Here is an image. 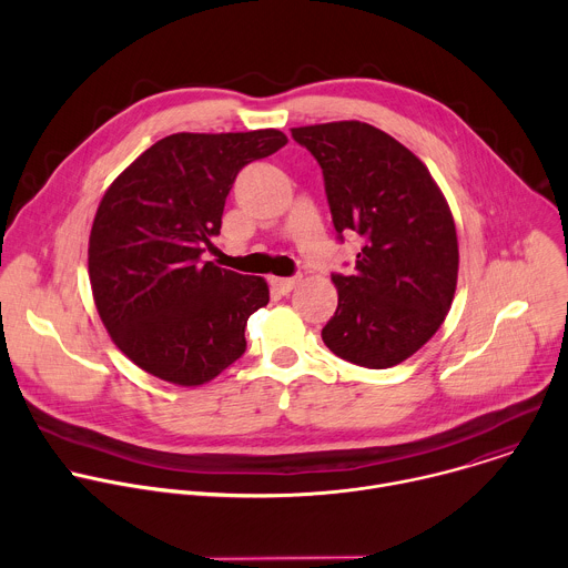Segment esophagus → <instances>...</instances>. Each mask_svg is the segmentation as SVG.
Returning <instances> with one entry per match:
<instances>
[{
  "mask_svg": "<svg viewBox=\"0 0 568 568\" xmlns=\"http://www.w3.org/2000/svg\"><path fill=\"white\" fill-rule=\"evenodd\" d=\"M296 283L298 278H272V287L283 296H287L296 287Z\"/></svg>",
  "mask_w": 568,
  "mask_h": 568,
  "instance_id": "34e87169",
  "label": "esophagus"
}]
</instances>
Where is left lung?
I'll list each match as a JSON object with an SVG mask.
<instances>
[{"instance_id":"8db88e82","label":"left lung","mask_w":568,"mask_h":568,"mask_svg":"<svg viewBox=\"0 0 568 568\" xmlns=\"http://www.w3.org/2000/svg\"><path fill=\"white\" fill-rule=\"evenodd\" d=\"M292 139L321 166L339 240L364 237L355 272L333 274L339 305L323 344L351 364L390 368L423 348L452 307V211L423 161L368 123L294 128Z\"/></svg>"}]
</instances>
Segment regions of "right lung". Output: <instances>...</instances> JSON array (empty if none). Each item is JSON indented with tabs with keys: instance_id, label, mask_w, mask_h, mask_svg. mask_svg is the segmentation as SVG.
Wrapping results in <instances>:
<instances>
[{
	"instance_id": "obj_1",
	"label": "right lung",
	"mask_w": 568,
	"mask_h": 568,
	"mask_svg": "<svg viewBox=\"0 0 568 568\" xmlns=\"http://www.w3.org/2000/svg\"><path fill=\"white\" fill-rule=\"evenodd\" d=\"M285 143L278 130L171 134L103 195L90 283L110 337L145 373L197 386L247 351V318L270 303V287L202 254L220 233L237 173Z\"/></svg>"
}]
</instances>
